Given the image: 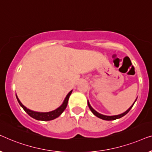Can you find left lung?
<instances>
[{
	"label": "left lung",
	"mask_w": 152,
	"mask_h": 152,
	"mask_svg": "<svg viewBox=\"0 0 152 152\" xmlns=\"http://www.w3.org/2000/svg\"><path fill=\"white\" fill-rule=\"evenodd\" d=\"M136 100H137V98H136V99L135 101H134V103L132 104V105L131 107H129V109H128V110H127V111H125V112H124V113H123V114H118V115H115V116H106V115H103V114H100V113L97 112L95 110H94V109L92 108V107H91V106L90 105V104H89V100H87V104H88V106H89V109H90V110L91 111V112H92L93 114H94L96 116H97L98 118H101V119H102V120H104V121H113V120H116V119H118V118H121V117H123V116H125V115L127 114V113L129 112V110H131L132 107H133L134 104L135 103V102L136 101Z\"/></svg>",
	"instance_id": "1"
}]
</instances>
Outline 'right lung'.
Returning a JSON list of instances; mask_svg holds the SVG:
<instances>
[{"label":"right lung","instance_id":"obj_1","mask_svg":"<svg viewBox=\"0 0 152 152\" xmlns=\"http://www.w3.org/2000/svg\"><path fill=\"white\" fill-rule=\"evenodd\" d=\"M72 92V90H71L69 93H68V94L66 96L65 100H64L63 104H62L61 106L58 107L57 109H56L55 110H53L52 112H35V111L27 109L26 107H25L22 103H21V102L20 101V100L18 99V98L16 94V96L19 104L22 107L23 110L25 111V112H26L29 116H30L31 118H33L36 120H38V121H52V120H54L55 118H58L59 116H61L62 113L64 112V110H65L66 107H67L68 100H69V98L70 96V95H71Z\"/></svg>","mask_w":152,"mask_h":152}]
</instances>
